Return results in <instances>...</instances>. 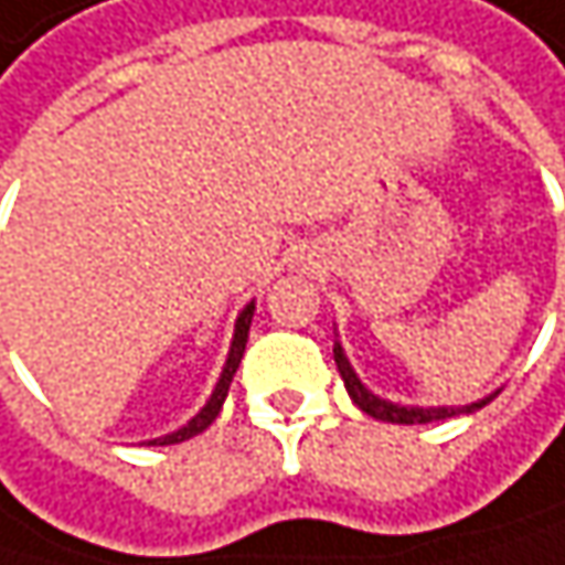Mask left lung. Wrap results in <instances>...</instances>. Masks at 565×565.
<instances>
[{"instance_id":"obj_1","label":"left lung","mask_w":565,"mask_h":565,"mask_svg":"<svg viewBox=\"0 0 565 565\" xmlns=\"http://www.w3.org/2000/svg\"><path fill=\"white\" fill-rule=\"evenodd\" d=\"M333 359L339 375H342V382H345L349 397L355 401V407L365 411L375 420H387V424H434V420H446V417H456V414H472V411L486 407L488 401L498 394L494 391V394H488V397L476 401V404H466V407H404V404H394V401H385V397L372 394L369 387L362 385L359 375L352 372V365H349V359H345V352H342L339 342L333 345Z\"/></svg>"}]
</instances>
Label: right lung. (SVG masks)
I'll return each instance as SVG.
<instances>
[{"label": "right lung", "instance_id": "obj_1", "mask_svg": "<svg viewBox=\"0 0 565 565\" xmlns=\"http://www.w3.org/2000/svg\"><path fill=\"white\" fill-rule=\"evenodd\" d=\"M252 317H255V300H252V303H245V310H242V313H238V320H235V333H232V345H230V355H226V365H223V375H220V382H216V387H213L210 401L203 404V411H200L193 420H186L180 430H174V434H168V436H158V439H151L148 446H171V443H183V439H190V436L203 434V430L220 417L223 401H226V394H230L232 375H235V369H238V362H242V355H245V342H248Z\"/></svg>", "mask_w": 565, "mask_h": 565}]
</instances>
